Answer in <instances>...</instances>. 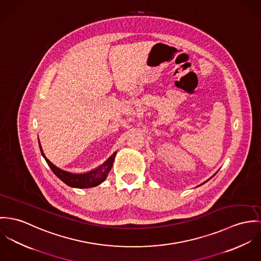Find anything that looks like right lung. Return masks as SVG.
<instances>
[{
    "mask_svg": "<svg viewBox=\"0 0 261 261\" xmlns=\"http://www.w3.org/2000/svg\"><path fill=\"white\" fill-rule=\"evenodd\" d=\"M40 150H41V153H42L43 157L45 158L46 162L48 163L49 167L52 169V171L55 173V175L60 178L64 183H66L68 186L76 187V188H90V187H95V186L99 185L100 183H102L106 179V176L110 171V169L112 168L114 158L116 155V152L113 153V155L105 163H103L101 166L94 169L93 171L84 174H73L60 169L57 166H55L52 162H50L45 157V155L42 151L41 145H40Z\"/></svg>",
    "mask_w": 261,
    "mask_h": 261,
    "instance_id": "obj_1",
    "label": "right lung"
}]
</instances>
